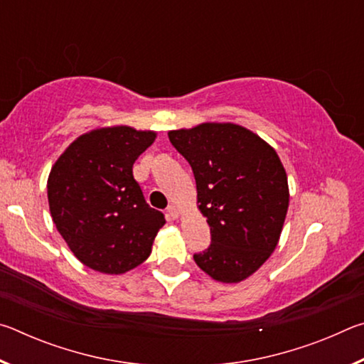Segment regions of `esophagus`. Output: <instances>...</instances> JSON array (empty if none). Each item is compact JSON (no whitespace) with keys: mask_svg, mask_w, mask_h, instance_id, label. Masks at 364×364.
<instances>
[{"mask_svg":"<svg viewBox=\"0 0 364 364\" xmlns=\"http://www.w3.org/2000/svg\"><path fill=\"white\" fill-rule=\"evenodd\" d=\"M167 215H168L170 220H176L178 217H180V208H178L176 205H168Z\"/></svg>","mask_w":364,"mask_h":364,"instance_id":"obj_1","label":"esophagus"}]
</instances>
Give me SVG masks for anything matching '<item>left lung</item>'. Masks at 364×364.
Returning <instances> with one entry per match:
<instances>
[{
    "mask_svg": "<svg viewBox=\"0 0 364 364\" xmlns=\"http://www.w3.org/2000/svg\"><path fill=\"white\" fill-rule=\"evenodd\" d=\"M168 138L193 168L210 226L212 244L194 262L215 281L247 279L273 254L286 220L289 186L278 154L236 123H200Z\"/></svg>",
    "mask_w": 364,
    "mask_h": 364,
    "instance_id": "obj_1",
    "label": "left lung"
}]
</instances>
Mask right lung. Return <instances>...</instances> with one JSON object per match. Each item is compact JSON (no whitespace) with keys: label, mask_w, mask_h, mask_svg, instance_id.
Listing matches in <instances>:
<instances>
[{"label":"right lung","mask_w":364,"mask_h":364,"mask_svg":"<svg viewBox=\"0 0 364 364\" xmlns=\"http://www.w3.org/2000/svg\"><path fill=\"white\" fill-rule=\"evenodd\" d=\"M156 136L125 125L96 128L78 136L53 165L49 212L85 267L122 274L151 255L165 218L146 204L133 164Z\"/></svg>","instance_id":"right-lung-1"}]
</instances>
